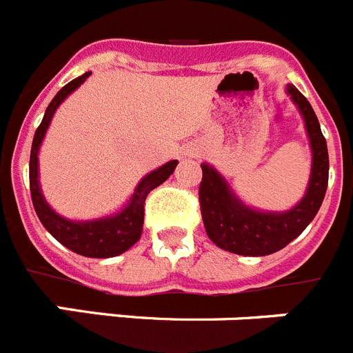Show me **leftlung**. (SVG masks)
Masks as SVG:
<instances>
[{
    "label": "left lung",
    "instance_id": "8db88e82",
    "mask_svg": "<svg viewBox=\"0 0 353 353\" xmlns=\"http://www.w3.org/2000/svg\"><path fill=\"white\" fill-rule=\"evenodd\" d=\"M288 94L304 116L311 151L310 184L304 199L287 212H260L241 204L223 177L208 163H202L199 202L209 239L221 250L244 256H263L278 252L299 236L319 212L329 183V153L315 110L295 85Z\"/></svg>",
    "mask_w": 353,
    "mask_h": 353
}]
</instances>
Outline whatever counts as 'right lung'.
I'll return each instance as SVG.
<instances>
[{"label": "right lung", "mask_w": 353, "mask_h": 353, "mask_svg": "<svg viewBox=\"0 0 353 353\" xmlns=\"http://www.w3.org/2000/svg\"><path fill=\"white\" fill-rule=\"evenodd\" d=\"M91 72H85L81 77L70 81L65 88L59 90V93L52 98L43 116L42 123L34 132L33 144H31L30 157V190L33 208L37 211L38 220L42 221L43 227L50 232L54 239H58L63 246H66L72 252L79 253L82 256H91V259H109L125 253L128 248L141 239L142 225H144V205L149 192L160 186L163 181L169 179L170 174L176 169L177 161L172 160L165 163L160 169L153 170L139 183L137 190L133 193L130 204L123 209L119 214L103 218V220L93 221H70L61 218L52 211L43 200L40 184H38V148L42 144V139L46 135L49 123L52 119L54 112L59 107L63 100L68 97L74 90L90 77Z\"/></svg>", "instance_id": "right-lung-1"}]
</instances>
